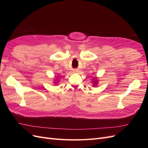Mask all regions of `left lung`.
<instances>
[{"mask_svg":"<svg viewBox=\"0 0 148 148\" xmlns=\"http://www.w3.org/2000/svg\"><path fill=\"white\" fill-rule=\"evenodd\" d=\"M92 83H93L94 86H97L98 83V79L96 78H94L93 79H92Z\"/></svg>","mask_w":148,"mask_h":148,"instance_id":"1","label":"left lung"}]
</instances>
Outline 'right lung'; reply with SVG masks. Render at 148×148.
<instances>
[{"label": "right lung", "mask_w": 148, "mask_h": 148, "mask_svg": "<svg viewBox=\"0 0 148 148\" xmlns=\"http://www.w3.org/2000/svg\"><path fill=\"white\" fill-rule=\"evenodd\" d=\"M60 82V79L59 78H56V79L54 80V82H53V83H54V84H58V83H59Z\"/></svg>", "instance_id": "obj_1"}]
</instances>
